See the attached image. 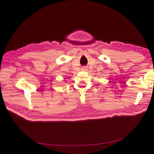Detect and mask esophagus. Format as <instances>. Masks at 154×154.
Returning <instances> with one entry per match:
<instances>
[{
	"mask_svg": "<svg viewBox=\"0 0 154 154\" xmlns=\"http://www.w3.org/2000/svg\"><path fill=\"white\" fill-rule=\"evenodd\" d=\"M84 69V70H86V69H85V68H84V69Z\"/></svg>",
	"mask_w": 154,
	"mask_h": 154,
	"instance_id": "obj_1",
	"label": "esophagus"
}]
</instances>
